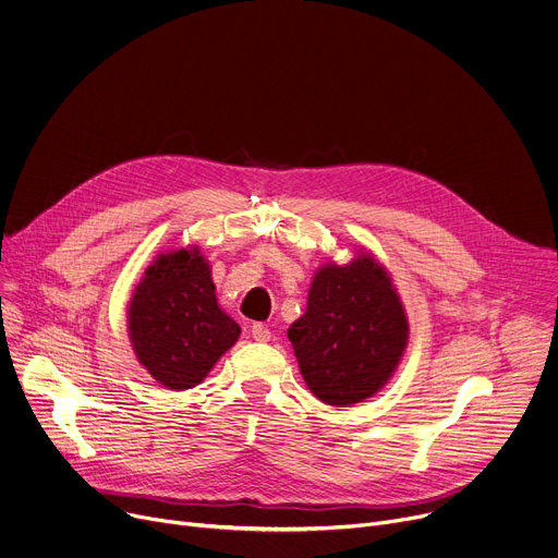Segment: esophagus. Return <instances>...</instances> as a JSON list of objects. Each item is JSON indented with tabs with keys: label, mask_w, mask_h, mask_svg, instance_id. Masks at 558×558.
Masks as SVG:
<instances>
[{
	"label": "esophagus",
	"mask_w": 558,
	"mask_h": 558,
	"mask_svg": "<svg viewBox=\"0 0 558 558\" xmlns=\"http://www.w3.org/2000/svg\"><path fill=\"white\" fill-rule=\"evenodd\" d=\"M252 338L256 342H269L271 340V331L265 327V325H254L252 327Z\"/></svg>",
	"instance_id": "1"
}]
</instances>
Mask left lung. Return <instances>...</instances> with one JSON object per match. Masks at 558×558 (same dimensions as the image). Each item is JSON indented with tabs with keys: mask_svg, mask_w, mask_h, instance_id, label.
<instances>
[{
	"mask_svg": "<svg viewBox=\"0 0 558 558\" xmlns=\"http://www.w3.org/2000/svg\"><path fill=\"white\" fill-rule=\"evenodd\" d=\"M287 336L317 400L349 407L390 379L409 342V320L386 269L360 254L349 265L317 269L306 311Z\"/></svg>",
	"mask_w": 558,
	"mask_h": 558,
	"instance_id": "1",
	"label": "left lung"
}]
</instances>
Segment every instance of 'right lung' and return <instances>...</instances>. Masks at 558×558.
Returning a JSON list of instances; mask_svg holds the SVG:
<instances>
[{
    "label": "right lung",
    "mask_w": 558,
    "mask_h": 558,
    "mask_svg": "<svg viewBox=\"0 0 558 558\" xmlns=\"http://www.w3.org/2000/svg\"><path fill=\"white\" fill-rule=\"evenodd\" d=\"M132 349L147 373L166 388L201 384L241 327L218 306L209 263L198 247L158 256L128 308Z\"/></svg>",
    "instance_id": "add662e5"
}]
</instances>
